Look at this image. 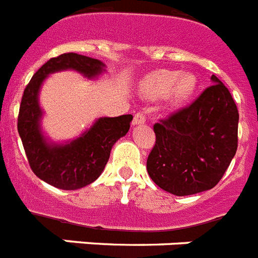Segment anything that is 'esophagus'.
<instances>
[{
	"label": "esophagus",
	"mask_w": 258,
	"mask_h": 258,
	"mask_svg": "<svg viewBox=\"0 0 258 258\" xmlns=\"http://www.w3.org/2000/svg\"><path fill=\"white\" fill-rule=\"evenodd\" d=\"M146 118L145 114L144 113H137L133 118V126H137V125H142V123H145Z\"/></svg>",
	"instance_id": "obj_1"
}]
</instances>
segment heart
Segmentation results:
<instances>
[{
    "label": "heart",
    "instance_id": "b5f03b06",
    "mask_svg": "<svg viewBox=\"0 0 258 258\" xmlns=\"http://www.w3.org/2000/svg\"><path fill=\"white\" fill-rule=\"evenodd\" d=\"M199 88V80L195 74L180 73L178 71L152 72L140 84V92L149 98H161L166 94L170 102L182 105L195 96Z\"/></svg>",
    "mask_w": 258,
    "mask_h": 258
}]
</instances>
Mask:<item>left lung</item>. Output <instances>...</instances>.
<instances>
[{"instance_id":"1","label":"left lung","mask_w":258,"mask_h":258,"mask_svg":"<svg viewBox=\"0 0 258 258\" xmlns=\"http://www.w3.org/2000/svg\"><path fill=\"white\" fill-rule=\"evenodd\" d=\"M187 108L154 125L156 145L146 169L156 185L190 196L218 184L237 150L238 110L216 76Z\"/></svg>"}]
</instances>
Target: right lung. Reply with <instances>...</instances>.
Returning a JSON list of instances; mask_svg holds the SVG:
<instances>
[{
  "mask_svg": "<svg viewBox=\"0 0 258 258\" xmlns=\"http://www.w3.org/2000/svg\"><path fill=\"white\" fill-rule=\"evenodd\" d=\"M65 71L96 80L106 73V65L100 59L77 53H65L49 59L25 88L17 126L34 174L51 186L76 190L101 176L113 145L129 132L133 116L100 117L77 137L53 141L42 126L45 112L41 108L40 92L50 74Z\"/></svg>",
  "mask_w": 258,
  "mask_h": 258,
  "instance_id": "1",
  "label": "right lung"
}]
</instances>
